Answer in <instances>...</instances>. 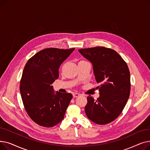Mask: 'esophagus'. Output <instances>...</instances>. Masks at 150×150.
I'll return each mask as SVG.
<instances>
[{
    "label": "esophagus",
    "mask_w": 150,
    "mask_h": 150,
    "mask_svg": "<svg viewBox=\"0 0 150 150\" xmlns=\"http://www.w3.org/2000/svg\"><path fill=\"white\" fill-rule=\"evenodd\" d=\"M80 95H81L80 93H77V92H74V93H73V97H79Z\"/></svg>",
    "instance_id": "1"
}]
</instances>
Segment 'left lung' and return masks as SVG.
<instances>
[{"label": "left lung", "instance_id": "obj_1", "mask_svg": "<svg viewBox=\"0 0 150 150\" xmlns=\"http://www.w3.org/2000/svg\"><path fill=\"white\" fill-rule=\"evenodd\" d=\"M92 64L100 97L89 96L85 106L88 118L98 125L114 121L122 112L130 93V73L127 63L115 50L104 47L78 50Z\"/></svg>", "mask_w": 150, "mask_h": 150}]
</instances>
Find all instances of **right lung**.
I'll list each match as a JSON object with an SVG mask.
<instances>
[{"label":"right lung","instance_id":"right-lung-1","mask_svg":"<svg viewBox=\"0 0 150 150\" xmlns=\"http://www.w3.org/2000/svg\"><path fill=\"white\" fill-rule=\"evenodd\" d=\"M74 48L45 49L31 57L23 69L20 92L25 109L36 123L52 127L64 117L72 98L70 93L54 92L52 84L59 77V68Z\"/></svg>","mask_w":150,"mask_h":150}]
</instances>
